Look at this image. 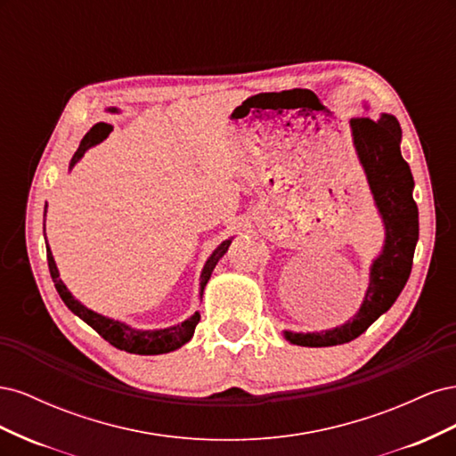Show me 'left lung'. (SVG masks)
<instances>
[{"label": "left lung", "instance_id": "8db88e82", "mask_svg": "<svg viewBox=\"0 0 456 456\" xmlns=\"http://www.w3.org/2000/svg\"><path fill=\"white\" fill-rule=\"evenodd\" d=\"M365 110L369 106L365 104ZM352 141L360 159L372 201L384 224V245L369 268V287L360 310L333 329L315 333L283 330L285 340L297 346L323 348L346 344L375 323L392 308L409 280L412 255L419 241V207L412 200V181L409 163L402 156V127L392 114L379 119H350Z\"/></svg>", "mask_w": 456, "mask_h": 456}]
</instances>
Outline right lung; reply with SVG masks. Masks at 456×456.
<instances>
[{"instance_id": "right-lung-1", "label": "right lung", "mask_w": 456, "mask_h": 456, "mask_svg": "<svg viewBox=\"0 0 456 456\" xmlns=\"http://www.w3.org/2000/svg\"><path fill=\"white\" fill-rule=\"evenodd\" d=\"M106 112L118 114L119 110L118 108H106ZM112 129L114 127L108 126V123H104V121L94 123V126L89 129V133L84 136V139H81L79 148L76 150V154L72 156L70 167H68V169L72 171L74 165L86 156V151L89 148L96 146V144H101L106 139V136L112 133ZM45 213H47V203H45ZM44 230H45V224H44ZM232 240L233 238L224 240L213 251V255L207 258L205 266L201 270V275H200V298L203 297L207 281L211 280V273L216 266V262L226 255ZM45 247H47V262H49L51 278H53L54 287H57V291H59L64 305L70 308L79 317V320H84L89 327H93L96 333H99L104 340L112 344V346H116L118 350H126L129 354H139V355H158V354H167V352L178 350L181 346H184V344L191 337H194L196 325L200 323V317H201L200 312H196L194 315H190L188 320H184L183 323H178V325H171V327H165V329H136V327H131L126 322L112 320V317L102 315L99 312L87 308L86 305H81V302L70 291H68V287L61 280L57 262H54V258H53L47 238H45Z\"/></svg>"}]
</instances>
